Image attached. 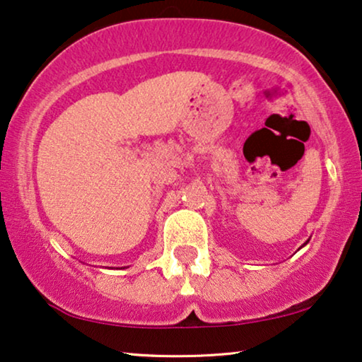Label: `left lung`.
<instances>
[{"label": "left lung", "instance_id": "obj_1", "mask_svg": "<svg viewBox=\"0 0 362 362\" xmlns=\"http://www.w3.org/2000/svg\"><path fill=\"white\" fill-rule=\"evenodd\" d=\"M305 244H307V242H305ZM305 244H304V245H305Z\"/></svg>", "mask_w": 362, "mask_h": 362}]
</instances>
